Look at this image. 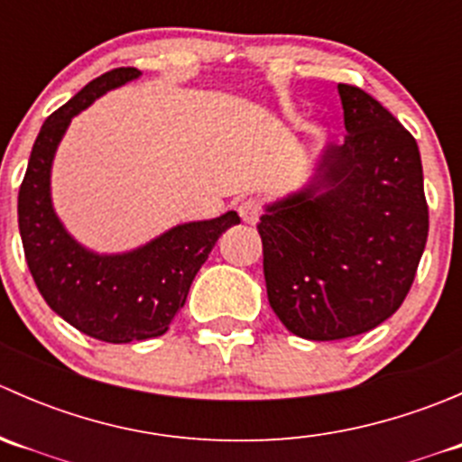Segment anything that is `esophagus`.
Listing matches in <instances>:
<instances>
[{"mask_svg":"<svg viewBox=\"0 0 462 462\" xmlns=\"http://www.w3.org/2000/svg\"><path fill=\"white\" fill-rule=\"evenodd\" d=\"M239 214L245 223H257L259 221V214H261V203L257 199H245V201L239 203Z\"/></svg>","mask_w":462,"mask_h":462,"instance_id":"34e87169","label":"esophagus"}]
</instances>
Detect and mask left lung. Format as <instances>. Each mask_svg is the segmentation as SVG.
<instances>
[{"instance_id": "1", "label": "left lung", "mask_w": 462, "mask_h": 462, "mask_svg": "<svg viewBox=\"0 0 462 462\" xmlns=\"http://www.w3.org/2000/svg\"><path fill=\"white\" fill-rule=\"evenodd\" d=\"M346 136L313 183L265 208L268 301L315 342L362 335L402 306L430 232L418 143L360 87L337 85Z\"/></svg>"}]
</instances>
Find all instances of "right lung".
<instances>
[{"mask_svg": "<svg viewBox=\"0 0 462 462\" xmlns=\"http://www.w3.org/2000/svg\"><path fill=\"white\" fill-rule=\"evenodd\" d=\"M141 71L120 67L96 78L49 116L37 134L17 197L22 245L46 304L80 333L109 344L152 339L170 328L189 286L236 212L171 227L143 248L96 254L82 248L51 205V162L73 116Z\"/></svg>", "mask_w": 462, "mask_h": 462, "instance_id": "right-lung-1", "label": "right lung"}]
</instances>
